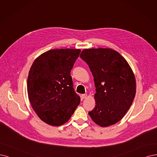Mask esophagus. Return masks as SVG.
<instances>
[{
  "label": "esophagus",
  "mask_w": 157,
  "mask_h": 157,
  "mask_svg": "<svg viewBox=\"0 0 157 157\" xmlns=\"http://www.w3.org/2000/svg\"><path fill=\"white\" fill-rule=\"evenodd\" d=\"M87 97V94H83V95H82V98L84 99V98H86Z\"/></svg>",
  "instance_id": "1"
}]
</instances>
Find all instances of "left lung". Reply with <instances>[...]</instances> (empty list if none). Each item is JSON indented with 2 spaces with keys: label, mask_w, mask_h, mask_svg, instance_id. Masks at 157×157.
Returning a JSON list of instances; mask_svg holds the SVG:
<instances>
[{
  "label": "left lung",
  "mask_w": 157,
  "mask_h": 157,
  "mask_svg": "<svg viewBox=\"0 0 157 157\" xmlns=\"http://www.w3.org/2000/svg\"><path fill=\"white\" fill-rule=\"evenodd\" d=\"M80 57L88 64L96 87V105L89 115L101 127L117 123L126 115L135 96L132 69L120 53L110 48L84 49Z\"/></svg>",
  "instance_id": "8db88e82"
}]
</instances>
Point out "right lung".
Listing matches in <instances>:
<instances>
[{
	"label": "right lung",
	"instance_id": "obj_1",
	"mask_svg": "<svg viewBox=\"0 0 157 157\" xmlns=\"http://www.w3.org/2000/svg\"><path fill=\"white\" fill-rule=\"evenodd\" d=\"M79 49H56L35 59L27 80L28 98L40 120L53 126L67 122L80 102L70 72Z\"/></svg>",
	"mask_w": 157,
	"mask_h": 157
}]
</instances>
